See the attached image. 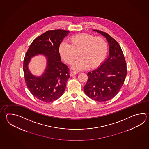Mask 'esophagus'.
I'll return each instance as SVG.
<instances>
[{"label": "esophagus", "instance_id": "obj_1", "mask_svg": "<svg viewBox=\"0 0 149 149\" xmlns=\"http://www.w3.org/2000/svg\"><path fill=\"white\" fill-rule=\"evenodd\" d=\"M78 73L77 72H74V71H73V72H71L70 73V76H73L74 75H76Z\"/></svg>", "mask_w": 149, "mask_h": 149}]
</instances>
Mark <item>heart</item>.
I'll use <instances>...</instances> for the list:
<instances>
[{
  "instance_id": "1",
  "label": "heart",
  "mask_w": 149,
  "mask_h": 149,
  "mask_svg": "<svg viewBox=\"0 0 149 149\" xmlns=\"http://www.w3.org/2000/svg\"><path fill=\"white\" fill-rule=\"evenodd\" d=\"M107 50L106 41L102 37L86 33L70 37L68 43L62 42L59 47L61 57L67 64H72L78 56L72 67L77 70L99 66L106 58Z\"/></svg>"
}]
</instances>
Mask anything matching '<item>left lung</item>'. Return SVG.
Wrapping results in <instances>:
<instances>
[{"instance_id":"1","label":"left lung","mask_w":149,"mask_h":149,"mask_svg":"<svg viewBox=\"0 0 149 149\" xmlns=\"http://www.w3.org/2000/svg\"><path fill=\"white\" fill-rule=\"evenodd\" d=\"M106 39L109 56L97 69L88 73V79L84 91L88 97L99 102L112 99L118 93L127 74L126 63L118 43L108 34L93 30Z\"/></svg>"}]
</instances>
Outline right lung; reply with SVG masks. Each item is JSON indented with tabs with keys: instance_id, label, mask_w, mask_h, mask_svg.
I'll return each instance as SVG.
<instances>
[{
	"instance_id": "1",
	"label": "right lung",
	"mask_w": 149,
	"mask_h": 149,
	"mask_svg": "<svg viewBox=\"0 0 149 149\" xmlns=\"http://www.w3.org/2000/svg\"><path fill=\"white\" fill-rule=\"evenodd\" d=\"M68 33L64 30L48 31L34 40L28 49L23 63L25 81L29 90L40 100L50 102L64 93L70 76L67 66L61 61L59 47ZM39 54L46 57L47 64L42 75L37 77L28 66L32 58Z\"/></svg>"
}]
</instances>
